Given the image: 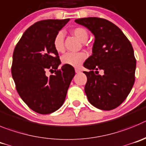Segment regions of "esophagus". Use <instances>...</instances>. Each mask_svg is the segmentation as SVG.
<instances>
[{
    "label": "esophagus",
    "instance_id": "esophagus-1",
    "mask_svg": "<svg viewBox=\"0 0 146 146\" xmlns=\"http://www.w3.org/2000/svg\"><path fill=\"white\" fill-rule=\"evenodd\" d=\"M75 71H76V73H79L80 72H81V70H80L79 69H76V70H75Z\"/></svg>",
    "mask_w": 146,
    "mask_h": 146
}]
</instances>
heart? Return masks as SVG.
Here are the masks:
<instances>
[{
    "label": "heart",
    "mask_w": 146,
    "mask_h": 146,
    "mask_svg": "<svg viewBox=\"0 0 146 146\" xmlns=\"http://www.w3.org/2000/svg\"><path fill=\"white\" fill-rule=\"evenodd\" d=\"M71 33L80 41L83 42V43L86 42L87 40L88 37H89L87 31L84 27H78L73 28L71 31ZM64 37H65L64 33L62 31H60L56 34L55 37L54 38V48L59 53H62L65 51ZM86 57H87V55L84 52H77V53L68 52L62 57L61 61L63 65L74 67V68H78L85 61Z\"/></svg>",
    "instance_id": "heart-1"
}]
</instances>
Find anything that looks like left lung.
I'll use <instances>...</instances> for the list:
<instances>
[{
  "label": "left lung",
  "instance_id": "8db88e82",
  "mask_svg": "<svg viewBox=\"0 0 146 146\" xmlns=\"http://www.w3.org/2000/svg\"><path fill=\"white\" fill-rule=\"evenodd\" d=\"M75 22L87 27L95 38L92 54L84 63L90 70L84 72L88 100L101 110H113L125 100L135 83L136 60L132 44L120 28L107 19L87 17ZM98 70H103L104 75L98 74Z\"/></svg>",
  "mask_w": 146,
  "mask_h": 146
}]
</instances>
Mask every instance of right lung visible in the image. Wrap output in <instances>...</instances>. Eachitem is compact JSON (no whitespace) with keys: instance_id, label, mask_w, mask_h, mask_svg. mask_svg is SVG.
I'll list each match as a JSON object with an SVG mask.
<instances>
[{"instance_id":"add662e5","label":"right lung","mask_w":146,"mask_h":146,"mask_svg":"<svg viewBox=\"0 0 146 146\" xmlns=\"http://www.w3.org/2000/svg\"><path fill=\"white\" fill-rule=\"evenodd\" d=\"M70 19H45L27 28L13 53L11 74L22 100L35 112L48 114L58 110L65 100L75 76L72 66L60 65L53 46L55 35ZM55 74L47 76L45 72Z\"/></svg>"}]
</instances>
